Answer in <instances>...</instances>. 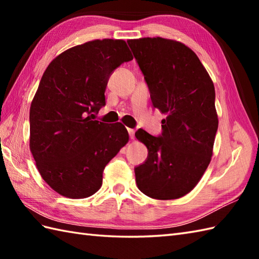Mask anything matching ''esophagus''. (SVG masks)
<instances>
[{"label":"esophagus","instance_id":"esophagus-1","mask_svg":"<svg viewBox=\"0 0 259 259\" xmlns=\"http://www.w3.org/2000/svg\"><path fill=\"white\" fill-rule=\"evenodd\" d=\"M128 133H129V136H130V138L131 139H134V137H135V129H131V128H128Z\"/></svg>","mask_w":259,"mask_h":259}]
</instances>
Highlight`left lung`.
<instances>
[{
    "instance_id": "obj_1",
    "label": "left lung",
    "mask_w": 259,
    "mask_h": 259,
    "mask_svg": "<svg viewBox=\"0 0 259 259\" xmlns=\"http://www.w3.org/2000/svg\"><path fill=\"white\" fill-rule=\"evenodd\" d=\"M126 42L153 107L166 114L161 136L136 133L148 148L147 160L135 168L136 183L153 199H177L195 188L211 160L218 129L212 80L184 43L159 36Z\"/></svg>"
}]
</instances>
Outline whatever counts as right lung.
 Wrapping results in <instances>:
<instances>
[{
	"label": "right lung",
	"instance_id": "obj_1",
	"mask_svg": "<svg viewBox=\"0 0 259 259\" xmlns=\"http://www.w3.org/2000/svg\"><path fill=\"white\" fill-rule=\"evenodd\" d=\"M134 59L123 40H93L62 52L43 73L30 108V150L43 180L82 199L102 185L108 162L129 141L121 122L95 119L110 75Z\"/></svg>",
	"mask_w": 259,
	"mask_h": 259
}]
</instances>
